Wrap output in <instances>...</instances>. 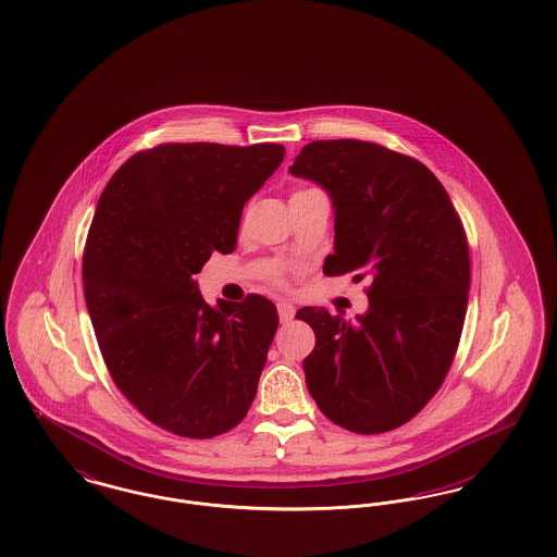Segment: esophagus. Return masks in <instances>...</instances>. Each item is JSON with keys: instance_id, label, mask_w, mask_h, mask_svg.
<instances>
[{"instance_id": "1", "label": "esophagus", "mask_w": 557, "mask_h": 557, "mask_svg": "<svg viewBox=\"0 0 557 557\" xmlns=\"http://www.w3.org/2000/svg\"><path fill=\"white\" fill-rule=\"evenodd\" d=\"M294 307H292L290 302H286V300H282V302H277V313H280V321L282 323H288L292 318H294Z\"/></svg>"}]
</instances>
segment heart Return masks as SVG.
<instances>
[{"instance_id": "heart-1", "label": "heart", "mask_w": 557, "mask_h": 557, "mask_svg": "<svg viewBox=\"0 0 557 557\" xmlns=\"http://www.w3.org/2000/svg\"><path fill=\"white\" fill-rule=\"evenodd\" d=\"M302 191H309V189H298V191H294V196H296V194H302Z\"/></svg>"}]
</instances>
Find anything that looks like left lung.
<instances>
[{
	"label": "left lung",
	"instance_id": "8db88e82",
	"mask_svg": "<svg viewBox=\"0 0 557 557\" xmlns=\"http://www.w3.org/2000/svg\"><path fill=\"white\" fill-rule=\"evenodd\" d=\"M290 173L323 187L334 207L323 273L371 280L363 315L296 313L315 332L307 388L334 424L388 432L434 397L459 345L470 290L461 221L428 166L370 141H311Z\"/></svg>",
	"mask_w": 557,
	"mask_h": 557
}]
</instances>
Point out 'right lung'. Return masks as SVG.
<instances>
[{"mask_svg":"<svg viewBox=\"0 0 557 557\" xmlns=\"http://www.w3.org/2000/svg\"><path fill=\"white\" fill-rule=\"evenodd\" d=\"M284 146L164 144L108 182L83 252L91 325L119 391L177 436L211 438L248 413L277 309L265 296L212 309L196 273L236 248L244 205Z\"/></svg>","mask_w":557,"mask_h":557,"instance_id":"add662e5","label":"right lung"}]
</instances>
